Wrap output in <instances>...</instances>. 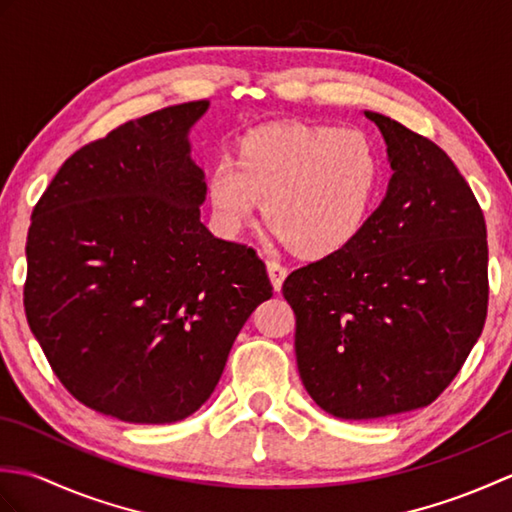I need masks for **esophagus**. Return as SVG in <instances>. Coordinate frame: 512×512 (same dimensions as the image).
Returning <instances> with one entry per match:
<instances>
[{"instance_id":"1","label":"esophagus","mask_w":512,"mask_h":512,"mask_svg":"<svg viewBox=\"0 0 512 512\" xmlns=\"http://www.w3.org/2000/svg\"><path fill=\"white\" fill-rule=\"evenodd\" d=\"M266 268H268L270 281H273V288H275V290H281V284H284V279H286V275H288V268H286L284 264H281V262H277V259H268Z\"/></svg>"}]
</instances>
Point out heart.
<instances>
[{
	"label": "heart",
	"instance_id": "b5f03b06",
	"mask_svg": "<svg viewBox=\"0 0 512 512\" xmlns=\"http://www.w3.org/2000/svg\"><path fill=\"white\" fill-rule=\"evenodd\" d=\"M383 156L363 129L277 125L255 129L237 158H217L206 193L217 224L237 233L264 200L266 224L292 253L325 257L361 235L383 187Z\"/></svg>",
	"mask_w": 512,
	"mask_h": 512
}]
</instances>
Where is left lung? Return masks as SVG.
Masks as SVG:
<instances>
[{
    "mask_svg": "<svg viewBox=\"0 0 512 512\" xmlns=\"http://www.w3.org/2000/svg\"><path fill=\"white\" fill-rule=\"evenodd\" d=\"M394 176L350 246L292 270L301 383L343 420L431 405L458 376L486 321L484 213L444 151L391 118L365 112Z\"/></svg>",
    "mask_w": 512,
    "mask_h": 512,
    "instance_id": "left-lung-1",
    "label": "left lung"
}]
</instances>
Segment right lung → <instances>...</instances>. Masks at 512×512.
<instances>
[{
    "label": "right lung",
    "instance_id": "1",
    "mask_svg": "<svg viewBox=\"0 0 512 512\" xmlns=\"http://www.w3.org/2000/svg\"><path fill=\"white\" fill-rule=\"evenodd\" d=\"M206 110L171 105L74 151L32 211L30 330L76 400L123 422L198 411L273 297L255 250L200 222L206 182L187 136Z\"/></svg>",
    "mask_w": 512,
    "mask_h": 512
}]
</instances>
